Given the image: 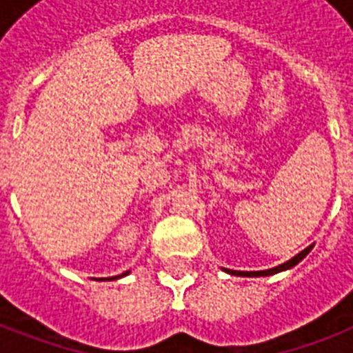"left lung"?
I'll list each match as a JSON object with an SVG mask.
<instances>
[{
    "mask_svg": "<svg viewBox=\"0 0 353 353\" xmlns=\"http://www.w3.org/2000/svg\"><path fill=\"white\" fill-rule=\"evenodd\" d=\"M313 249V243L312 245H307L304 251H301L299 254H295V256L291 258V260H288V262L280 263V265H276V268H271V269H263V271H234V269H225L221 268L225 273L229 274H234V276H269V274H276V273H282V271H288V269L295 268L296 263L302 262L304 258H306V254Z\"/></svg>",
    "mask_w": 353,
    "mask_h": 353,
    "instance_id": "left-lung-1",
    "label": "left lung"
}]
</instances>
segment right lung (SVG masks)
<instances>
[{
  "label": "right lung",
  "mask_w": 353,
  "mask_h": 353,
  "mask_svg": "<svg viewBox=\"0 0 353 353\" xmlns=\"http://www.w3.org/2000/svg\"><path fill=\"white\" fill-rule=\"evenodd\" d=\"M126 274H130V271H126V273H122V274H117V276H108V279H95V280H99V282H102V280H117V279H122V276H126Z\"/></svg>",
  "instance_id": "1"
}]
</instances>
